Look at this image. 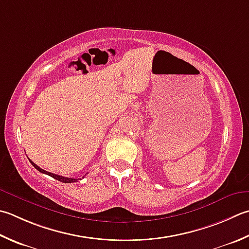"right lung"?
I'll use <instances>...</instances> for the list:
<instances>
[{
    "mask_svg": "<svg viewBox=\"0 0 249 249\" xmlns=\"http://www.w3.org/2000/svg\"><path fill=\"white\" fill-rule=\"evenodd\" d=\"M31 162V164L33 165L34 167H36L38 172L40 173H43V174H46V175H48V176H51V177H53V178H55V179H57L58 181H61V182H65V183H71V182H76L77 180L79 179H75V178H68V177H62V176H59V175H56V174H52V173H48V172H46V170H44V169H42L41 167H38L36 164H34L31 160H29ZM81 180V179H80Z\"/></svg>",
    "mask_w": 249,
    "mask_h": 249,
    "instance_id": "1",
    "label": "right lung"
}]
</instances>
